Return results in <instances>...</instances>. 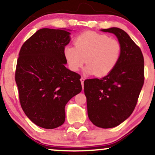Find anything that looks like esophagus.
Wrapping results in <instances>:
<instances>
[{
    "label": "esophagus",
    "mask_w": 155,
    "mask_h": 155,
    "mask_svg": "<svg viewBox=\"0 0 155 155\" xmlns=\"http://www.w3.org/2000/svg\"><path fill=\"white\" fill-rule=\"evenodd\" d=\"M80 81H81V85H82V89H84V78H81Z\"/></svg>",
    "instance_id": "esophagus-1"
}]
</instances>
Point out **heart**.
<instances>
[{"instance_id": "heart-1", "label": "heart", "mask_w": 155, "mask_h": 155, "mask_svg": "<svg viewBox=\"0 0 155 155\" xmlns=\"http://www.w3.org/2000/svg\"><path fill=\"white\" fill-rule=\"evenodd\" d=\"M75 47L67 45L64 55L71 70L78 71L87 63L85 72L98 77L107 76L118 63L121 45L118 40L94 31L81 33L74 40Z\"/></svg>"}]
</instances>
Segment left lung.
Listing matches in <instances>:
<instances>
[{
    "instance_id": "1",
    "label": "left lung",
    "mask_w": 155,
    "mask_h": 155,
    "mask_svg": "<svg viewBox=\"0 0 155 155\" xmlns=\"http://www.w3.org/2000/svg\"><path fill=\"white\" fill-rule=\"evenodd\" d=\"M101 31L117 37L121 45L120 59L105 77L85 80L84 88L89 120L97 127L110 128L133 113L144 81V61L140 48L123 29Z\"/></svg>"
}]
</instances>
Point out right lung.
Here are the masks:
<instances>
[{"label":"right lung","mask_w":155,"mask_h":155,"mask_svg":"<svg viewBox=\"0 0 155 155\" xmlns=\"http://www.w3.org/2000/svg\"><path fill=\"white\" fill-rule=\"evenodd\" d=\"M70 34L66 29H39L18 54L15 80L21 108L35 124L47 129L63 124L65 106L82 89L81 76L65 66Z\"/></svg>","instance_id":"add662e5"}]
</instances>
